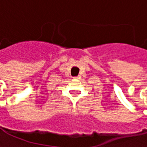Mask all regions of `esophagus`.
Segmentation results:
<instances>
[{
  "instance_id": "esophagus-1",
  "label": "esophagus",
  "mask_w": 147,
  "mask_h": 147,
  "mask_svg": "<svg viewBox=\"0 0 147 147\" xmlns=\"http://www.w3.org/2000/svg\"><path fill=\"white\" fill-rule=\"evenodd\" d=\"M74 79H80V76H76V77H74Z\"/></svg>"
}]
</instances>
